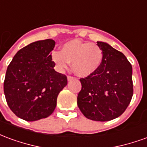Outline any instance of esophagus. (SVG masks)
<instances>
[{
	"instance_id": "1",
	"label": "esophagus",
	"mask_w": 147,
	"mask_h": 147,
	"mask_svg": "<svg viewBox=\"0 0 147 147\" xmlns=\"http://www.w3.org/2000/svg\"><path fill=\"white\" fill-rule=\"evenodd\" d=\"M67 81H71V80H74L75 78H74V77H72V76H67Z\"/></svg>"
}]
</instances>
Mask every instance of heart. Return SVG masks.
<instances>
[{
    "mask_svg": "<svg viewBox=\"0 0 147 147\" xmlns=\"http://www.w3.org/2000/svg\"><path fill=\"white\" fill-rule=\"evenodd\" d=\"M51 58L59 71L67 68L71 63L74 73L80 77H87L100 67L103 53L97 44L74 39L65 42L61 51L53 52Z\"/></svg>",
    "mask_w": 147,
    "mask_h": 147,
    "instance_id": "1",
    "label": "heart"
}]
</instances>
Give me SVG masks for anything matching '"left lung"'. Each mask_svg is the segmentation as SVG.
Wrapping results in <instances>:
<instances>
[{
	"label": "left lung",
	"instance_id": "8db88e82",
	"mask_svg": "<svg viewBox=\"0 0 147 147\" xmlns=\"http://www.w3.org/2000/svg\"><path fill=\"white\" fill-rule=\"evenodd\" d=\"M103 53L95 72L80 79L77 105L90 120L109 121L126 110L133 95L132 67L126 57L108 43L97 42Z\"/></svg>",
	"mask_w": 147,
	"mask_h": 147
}]
</instances>
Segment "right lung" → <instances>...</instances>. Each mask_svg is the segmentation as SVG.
I'll return each instance as SVG.
<instances>
[{
	"label": "right lung",
	"instance_id": "obj_1",
	"mask_svg": "<svg viewBox=\"0 0 147 147\" xmlns=\"http://www.w3.org/2000/svg\"><path fill=\"white\" fill-rule=\"evenodd\" d=\"M53 39L32 42L16 53L8 66L4 93L18 117L35 121L50 116L59 93L67 84L65 75L56 71L51 51Z\"/></svg>",
	"mask_w": 147,
	"mask_h": 147
}]
</instances>
